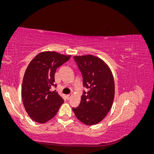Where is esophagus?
Returning a JSON list of instances; mask_svg holds the SVG:
<instances>
[{
  "label": "esophagus",
  "instance_id": "34e87169",
  "mask_svg": "<svg viewBox=\"0 0 154 154\" xmlns=\"http://www.w3.org/2000/svg\"><path fill=\"white\" fill-rule=\"evenodd\" d=\"M72 94H68V95L67 96V99H68V100H69V99H70V98H71V97H72Z\"/></svg>",
  "mask_w": 154,
  "mask_h": 154
}]
</instances>
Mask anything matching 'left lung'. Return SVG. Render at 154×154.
<instances>
[{"instance_id":"1","label":"left lung","mask_w":154,"mask_h":154,"mask_svg":"<svg viewBox=\"0 0 154 154\" xmlns=\"http://www.w3.org/2000/svg\"><path fill=\"white\" fill-rule=\"evenodd\" d=\"M74 59L82 72L83 86L88 91H84L80 105L72 110L83 123L94 125L105 118L112 106L113 74L108 65L96 56H74Z\"/></svg>"}]
</instances>
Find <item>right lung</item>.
<instances>
[{
    "label": "right lung",
    "mask_w": 154,
    "mask_h": 154,
    "mask_svg": "<svg viewBox=\"0 0 154 154\" xmlns=\"http://www.w3.org/2000/svg\"><path fill=\"white\" fill-rule=\"evenodd\" d=\"M71 55L55 51L37 54L27 66L22 85V98L26 111L34 122L45 123L57 114L63 100L57 92L51 91L57 69Z\"/></svg>",
    "instance_id": "add662e5"
}]
</instances>
